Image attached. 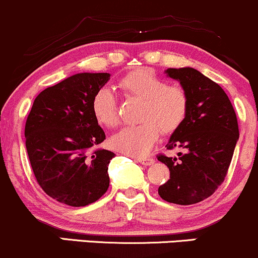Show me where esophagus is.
Returning <instances> with one entry per match:
<instances>
[{
    "instance_id": "1",
    "label": "esophagus",
    "mask_w": 258,
    "mask_h": 258,
    "mask_svg": "<svg viewBox=\"0 0 258 258\" xmlns=\"http://www.w3.org/2000/svg\"><path fill=\"white\" fill-rule=\"evenodd\" d=\"M136 160L140 161L142 165H146V166L152 165V164L154 163V159H153V158H149V157H138V158H136Z\"/></svg>"
}]
</instances>
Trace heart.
Here are the masks:
<instances>
[{"label":"heart","mask_w":258,"mask_h":258,"mask_svg":"<svg viewBox=\"0 0 258 258\" xmlns=\"http://www.w3.org/2000/svg\"><path fill=\"white\" fill-rule=\"evenodd\" d=\"M128 97L142 100L140 118L143 122L121 128L110 140L115 151L130 155L146 154L157 142L160 131L172 134L182 124L188 111V97L183 88L168 86L149 69L130 72L118 82ZM92 112L97 122L111 128L118 123L117 100L114 93L101 88L92 101Z\"/></svg>","instance_id":"b5f03b06"}]
</instances>
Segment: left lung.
Segmentation results:
<instances>
[{"label":"left lung","mask_w":258,"mask_h":258,"mask_svg":"<svg viewBox=\"0 0 258 258\" xmlns=\"http://www.w3.org/2000/svg\"><path fill=\"white\" fill-rule=\"evenodd\" d=\"M165 73L187 93L188 111L166 144V149L183 153L177 158L158 155L170 170L158 194L166 202L195 205L212 196L225 179L239 140L236 114L222 87L200 71L183 67Z\"/></svg>","instance_id":"1"}]
</instances>
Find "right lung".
Listing matches in <instances>:
<instances>
[{"instance_id":"1","label":"right lung","mask_w":258,"mask_h":258,"mask_svg":"<svg viewBox=\"0 0 258 258\" xmlns=\"http://www.w3.org/2000/svg\"><path fill=\"white\" fill-rule=\"evenodd\" d=\"M109 73H77L46 88L25 122V147L35 179L47 196L72 207L95 202L109 188L112 152L95 148L105 134L92 112Z\"/></svg>"}]
</instances>
